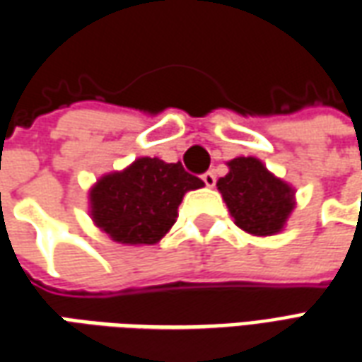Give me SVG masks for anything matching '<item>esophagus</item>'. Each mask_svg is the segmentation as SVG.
Wrapping results in <instances>:
<instances>
[{
  "label": "esophagus",
  "instance_id": "1",
  "mask_svg": "<svg viewBox=\"0 0 362 362\" xmlns=\"http://www.w3.org/2000/svg\"><path fill=\"white\" fill-rule=\"evenodd\" d=\"M202 178H203V182H205V186H207V188H213V186L216 184V176L213 170H209V173L203 174Z\"/></svg>",
  "mask_w": 362,
  "mask_h": 362
}]
</instances>
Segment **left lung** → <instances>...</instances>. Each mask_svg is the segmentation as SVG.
Instances as JSON below:
<instances>
[{
    "instance_id": "8db88e82",
    "label": "left lung",
    "mask_w": 362,
    "mask_h": 362,
    "mask_svg": "<svg viewBox=\"0 0 362 362\" xmlns=\"http://www.w3.org/2000/svg\"><path fill=\"white\" fill-rule=\"evenodd\" d=\"M226 165L228 174L218 178L216 188L235 226L263 238L280 234L296 209V189L257 157H235Z\"/></svg>"
}]
</instances>
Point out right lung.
Segmentation results:
<instances>
[{
    "label": "right lung",
    "instance_id": "obj_1",
    "mask_svg": "<svg viewBox=\"0 0 362 362\" xmlns=\"http://www.w3.org/2000/svg\"><path fill=\"white\" fill-rule=\"evenodd\" d=\"M203 186L180 163L140 157L93 184L88 194L90 216L113 242L153 245L173 228L182 197Z\"/></svg>",
    "mask_w": 362,
    "mask_h": 362
}]
</instances>
